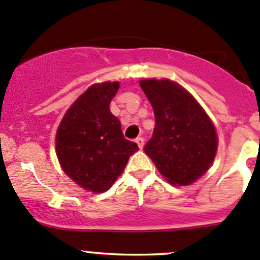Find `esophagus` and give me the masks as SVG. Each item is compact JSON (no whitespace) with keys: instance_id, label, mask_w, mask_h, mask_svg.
I'll list each match as a JSON object with an SVG mask.
<instances>
[{"instance_id":"esophagus-1","label":"esophagus","mask_w":260,"mask_h":260,"mask_svg":"<svg viewBox=\"0 0 260 260\" xmlns=\"http://www.w3.org/2000/svg\"><path fill=\"white\" fill-rule=\"evenodd\" d=\"M136 143L138 145V147L143 148V145H145V140H143L142 137H137V138H136Z\"/></svg>"}]
</instances>
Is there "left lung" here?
<instances>
[{"label":"left lung","mask_w":260,"mask_h":260,"mask_svg":"<svg viewBox=\"0 0 260 260\" xmlns=\"http://www.w3.org/2000/svg\"><path fill=\"white\" fill-rule=\"evenodd\" d=\"M141 89L155 114L152 137L143 150L174 185H189L210 169L217 136L194 98L169 80H143Z\"/></svg>","instance_id":"8db88e82"}]
</instances>
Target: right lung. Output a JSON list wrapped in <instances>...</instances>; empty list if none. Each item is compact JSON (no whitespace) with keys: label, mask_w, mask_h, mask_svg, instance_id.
I'll return each instance as SVG.
<instances>
[{"label":"right lung","mask_w":260,"mask_h":260,"mask_svg":"<svg viewBox=\"0 0 260 260\" xmlns=\"http://www.w3.org/2000/svg\"><path fill=\"white\" fill-rule=\"evenodd\" d=\"M118 89V82L89 87L67 110L55 135L63 171L94 193L108 190L138 150L137 143L125 140L119 119L110 113Z\"/></svg>","instance_id":"add662e5"}]
</instances>
